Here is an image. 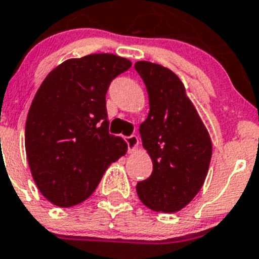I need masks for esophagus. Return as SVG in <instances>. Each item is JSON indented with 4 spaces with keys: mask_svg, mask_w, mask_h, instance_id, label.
<instances>
[{
    "mask_svg": "<svg viewBox=\"0 0 259 259\" xmlns=\"http://www.w3.org/2000/svg\"><path fill=\"white\" fill-rule=\"evenodd\" d=\"M125 142L127 144V149H129V153H133L138 148V144H139V140H138L137 135H130V137L125 138Z\"/></svg>",
    "mask_w": 259,
    "mask_h": 259,
    "instance_id": "34e87169",
    "label": "esophagus"
}]
</instances>
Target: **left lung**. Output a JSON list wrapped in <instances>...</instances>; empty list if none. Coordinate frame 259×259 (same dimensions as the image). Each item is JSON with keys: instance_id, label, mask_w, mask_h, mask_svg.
<instances>
[{"instance_id": "1", "label": "left lung", "mask_w": 259, "mask_h": 259, "mask_svg": "<svg viewBox=\"0 0 259 259\" xmlns=\"http://www.w3.org/2000/svg\"><path fill=\"white\" fill-rule=\"evenodd\" d=\"M135 69L149 97V114L139 132L153 162L150 177L138 182V196L153 211H180L204 185L211 139L182 81L170 69L145 60L135 63Z\"/></svg>"}]
</instances>
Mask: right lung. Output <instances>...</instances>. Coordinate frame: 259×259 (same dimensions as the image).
Listing matches in <instances>:
<instances>
[{
	"instance_id": "obj_1",
	"label": "right lung",
	"mask_w": 259,
	"mask_h": 259,
	"mask_svg": "<svg viewBox=\"0 0 259 259\" xmlns=\"http://www.w3.org/2000/svg\"><path fill=\"white\" fill-rule=\"evenodd\" d=\"M132 67L115 54H90L63 62L37 90L25 126V149L42 196L60 207L81 204L105 170L127 150L109 133L106 92Z\"/></svg>"
}]
</instances>
